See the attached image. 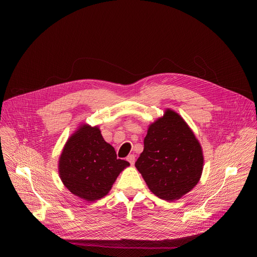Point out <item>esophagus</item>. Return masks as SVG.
Returning <instances> with one entry per match:
<instances>
[{
	"label": "esophagus",
	"mask_w": 257,
	"mask_h": 257,
	"mask_svg": "<svg viewBox=\"0 0 257 257\" xmlns=\"http://www.w3.org/2000/svg\"><path fill=\"white\" fill-rule=\"evenodd\" d=\"M127 160L129 161L131 166H133L134 163H136V156H134L133 154H130V155L127 156Z\"/></svg>",
	"instance_id": "1"
}]
</instances>
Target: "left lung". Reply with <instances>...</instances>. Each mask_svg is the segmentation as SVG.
I'll use <instances>...</instances> for the list:
<instances>
[{"instance_id":"8db88e82","label":"left lung","mask_w":257,"mask_h":257,"mask_svg":"<svg viewBox=\"0 0 257 257\" xmlns=\"http://www.w3.org/2000/svg\"><path fill=\"white\" fill-rule=\"evenodd\" d=\"M202 147L186 121L167 108L149 125L136 168L158 198L175 201L191 192L203 171Z\"/></svg>"}]
</instances>
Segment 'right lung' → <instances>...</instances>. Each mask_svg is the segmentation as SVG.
I'll return each mask as SVG.
<instances>
[{
	"label": "right lung",
	"instance_id": "add662e5",
	"mask_svg": "<svg viewBox=\"0 0 257 257\" xmlns=\"http://www.w3.org/2000/svg\"><path fill=\"white\" fill-rule=\"evenodd\" d=\"M129 166L116 158L114 148L104 141L98 126L81 124L63 147L58 173L72 194L91 202L109 193L119 173Z\"/></svg>",
	"mask_w": 257,
	"mask_h": 257
}]
</instances>
